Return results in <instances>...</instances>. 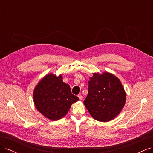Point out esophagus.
Listing matches in <instances>:
<instances>
[{
  "label": "esophagus",
  "instance_id": "obj_1",
  "mask_svg": "<svg viewBox=\"0 0 153 153\" xmlns=\"http://www.w3.org/2000/svg\"><path fill=\"white\" fill-rule=\"evenodd\" d=\"M78 98H79L80 100H83V96L82 94H78Z\"/></svg>",
  "mask_w": 153,
  "mask_h": 153
}]
</instances>
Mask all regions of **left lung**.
I'll return each instance as SVG.
<instances>
[{"mask_svg":"<svg viewBox=\"0 0 153 153\" xmlns=\"http://www.w3.org/2000/svg\"><path fill=\"white\" fill-rule=\"evenodd\" d=\"M125 102L126 92L118 78L108 72L92 74L84 101L92 117L98 121H110L121 112Z\"/></svg>","mask_w":153,"mask_h":153,"instance_id":"left-lung-1","label":"left lung"}]
</instances>
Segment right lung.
<instances>
[{
    "mask_svg": "<svg viewBox=\"0 0 153 153\" xmlns=\"http://www.w3.org/2000/svg\"><path fill=\"white\" fill-rule=\"evenodd\" d=\"M33 98L36 108L47 118L57 121L67 114L71 105L79 100L62 81L61 75L52 73L43 78L35 87Z\"/></svg>",
    "mask_w": 153,
    "mask_h": 153,
    "instance_id": "obj_1",
    "label": "right lung"
}]
</instances>
